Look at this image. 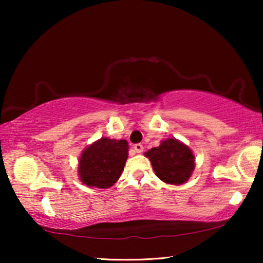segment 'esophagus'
Segmentation results:
<instances>
[{
  "label": "esophagus",
  "mask_w": 263,
  "mask_h": 263,
  "mask_svg": "<svg viewBox=\"0 0 263 263\" xmlns=\"http://www.w3.org/2000/svg\"><path fill=\"white\" fill-rule=\"evenodd\" d=\"M135 151L137 153H141L142 151H144V146H142L141 144H136L135 145Z\"/></svg>",
  "instance_id": "1"
}]
</instances>
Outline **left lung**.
<instances>
[{"mask_svg": "<svg viewBox=\"0 0 263 263\" xmlns=\"http://www.w3.org/2000/svg\"><path fill=\"white\" fill-rule=\"evenodd\" d=\"M151 160L155 174L169 184H182L188 181L195 168L191 149L179 140L169 138L158 147L145 153Z\"/></svg>", "mask_w": 263, "mask_h": 263, "instance_id": "8db88e82", "label": "left lung"}]
</instances>
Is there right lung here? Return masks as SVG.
Returning <instances> with one entry per match:
<instances>
[{
	"label": "right lung",
	"instance_id": "1",
	"mask_svg": "<svg viewBox=\"0 0 263 263\" xmlns=\"http://www.w3.org/2000/svg\"><path fill=\"white\" fill-rule=\"evenodd\" d=\"M128 142L101 138L83 151L80 159L79 175L84 184L109 188L121 176L127 159Z\"/></svg>",
	"mask_w": 263,
	"mask_h": 263
}]
</instances>
